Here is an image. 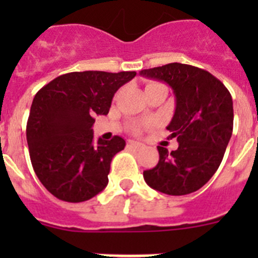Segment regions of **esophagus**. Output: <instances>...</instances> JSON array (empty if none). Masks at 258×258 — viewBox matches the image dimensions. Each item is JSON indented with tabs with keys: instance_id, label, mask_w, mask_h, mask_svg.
Listing matches in <instances>:
<instances>
[{
	"instance_id": "obj_1",
	"label": "esophagus",
	"mask_w": 258,
	"mask_h": 258,
	"mask_svg": "<svg viewBox=\"0 0 258 258\" xmlns=\"http://www.w3.org/2000/svg\"><path fill=\"white\" fill-rule=\"evenodd\" d=\"M127 147H131V149H133V150H141V149H143L145 146H143L141 142H136V141H131V142L127 143Z\"/></svg>"
}]
</instances>
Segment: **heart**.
<instances>
[{
	"label": "heart",
	"instance_id": "heart-1",
	"mask_svg": "<svg viewBox=\"0 0 258 258\" xmlns=\"http://www.w3.org/2000/svg\"><path fill=\"white\" fill-rule=\"evenodd\" d=\"M150 85H151V84H150Z\"/></svg>",
	"mask_w": 258,
	"mask_h": 258
}]
</instances>
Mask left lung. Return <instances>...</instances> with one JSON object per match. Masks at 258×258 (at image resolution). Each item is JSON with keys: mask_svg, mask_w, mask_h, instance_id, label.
Segmentation results:
<instances>
[{"mask_svg": "<svg viewBox=\"0 0 258 258\" xmlns=\"http://www.w3.org/2000/svg\"><path fill=\"white\" fill-rule=\"evenodd\" d=\"M140 75L173 89L175 109L166 129L179 145L172 152L157 146L160 159L143 172L146 183L166 195L198 191L218 169L231 138V94L208 71L182 63L142 70Z\"/></svg>", "mask_w": 258, "mask_h": 258, "instance_id": "left-lung-1", "label": "left lung"}]
</instances>
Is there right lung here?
<instances>
[{
  "label": "right lung",
  "mask_w": 258,
  "mask_h": 258,
  "mask_svg": "<svg viewBox=\"0 0 258 258\" xmlns=\"http://www.w3.org/2000/svg\"><path fill=\"white\" fill-rule=\"evenodd\" d=\"M136 75L71 72L35 95L27 122L29 156L40 182L55 198L81 203L104 190L111 160L125 141L115 136L94 143V117L108 113L115 93Z\"/></svg>",
  "instance_id": "right-lung-1"
}]
</instances>
